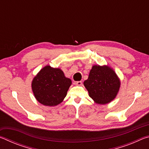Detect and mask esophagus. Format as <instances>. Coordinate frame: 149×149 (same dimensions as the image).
<instances>
[{"mask_svg":"<svg viewBox=\"0 0 149 149\" xmlns=\"http://www.w3.org/2000/svg\"><path fill=\"white\" fill-rule=\"evenodd\" d=\"M75 85H79V86H80V85H82V82L81 81H75Z\"/></svg>","mask_w":149,"mask_h":149,"instance_id":"1","label":"esophagus"}]
</instances>
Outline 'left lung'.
I'll list each match as a JSON object with an SVG mask.
<instances>
[{"label":"left lung","instance_id":"obj_1","mask_svg":"<svg viewBox=\"0 0 149 149\" xmlns=\"http://www.w3.org/2000/svg\"><path fill=\"white\" fill-rule=\"evenodd\" d=\"M84 85L95 103L106 104L116 97L121 81L114 69L109 65H94Z\"/></svg>","mask_w":149,"mask_h":149}]
</instances>
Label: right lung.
<instances>
[{
    "instance_id": "add662e5",
    "label": "right lung",
    "mask_w": 149,
    "mask_h": 149,
    "mask_svg": "<svg viewBox=\"0 0 149 149\" xmlns=\"http://www.w3.org/2000/svg\"><path fill=\"white\" fill-rule=\"evenodd\" d=\"M71 85L72 80L65 76L61 69L47 65L33 77L31 89L39 102L55 107L64 100Z\"/></svg>"
}]
</instances>
